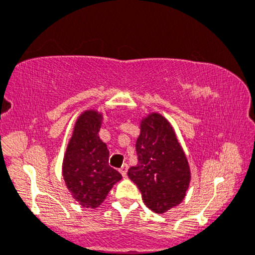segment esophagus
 Masks as SVG:
<instances>
[{"mask_svg": "<svg viewBox=\"0 0 255 255\" xmlns=\"http://www.w3.org/2000/svg\"><path fill=\"white\" fill-rule=\"evenodd\" d=\"M128 166L127 163H125V164H123V166H122V168L119 169V172L122 173V175L124 176V178H127V173H128Z\"/></svg>", "mask_w": 255, "mask_h": 255, "instance_id": "obj_1", "label": "esophagus"}]
</instances>
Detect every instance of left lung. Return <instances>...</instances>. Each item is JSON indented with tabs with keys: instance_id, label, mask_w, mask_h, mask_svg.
<instances>
[{
	"instance_id": "1",
	"label": "left lung",
	"mask_w": 255,
	"mask_h": 255,
	"mask_svg": "<svg viewBox=\"0 0 255 255\" xmlns=\"http://www.w3.org/2000/svg\"><path fill=\"white\" fill-rule=\"evenodd\" d=\"M136 151L138 163L128 175L144 204L156 214L180 204L190 186V164L174 128L160 113H149L142 119Z\"/></svg>"
}]
</instances>
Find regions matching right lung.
<instances>
[{"label":"right lung","instance_id":"obj_1","mask_svg":"<svg viewBox=\"0 0 255 255\" xmlns=\"http://www.w3.org/2000/svg\"><path fill=\"white\" fill-rule=\"evenodd\" d=\"M101 123V112L87 110L81 113L63 158L65 185L83 208H98L122 179L121 173L110 167V151L99 137Z\"/></svg>","mask_w":255,"mask_h":255}]
</instances>
